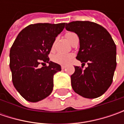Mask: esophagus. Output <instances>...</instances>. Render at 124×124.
I'll return each mask as SVG.
<instances>
[{"label":"esophagus","instance_id":"obj_1","mask_svg":"<svg viewBox=\"0 0 124 124\" xmlns=\"http://www.w3.org/2000/svg\"><path fill=\"white\" fill-rule=\"evenodd\" d=\"M65 68H66V66H65V65H62V66H61V69L62 70H64L65 69Z\"/></svg>","mask_w":124,"mask_h":124}]
</instances>
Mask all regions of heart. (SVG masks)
<instances>
[{"label": "heart", "instance_id": "obj_1", "mask_svg": "<svg viewBox=\"0 0 124 124\" xmlns=\"http://www.w3.org/2000/svg\"><path fill=\"white\" fill-rule=\"evenodd\" d=\"M65 38L72 44L74 42V40L77 38H78V36L74 32H68L65 34ZM52 47H53V46H52ZM72 58H73V54H72L58 53L52 56V61L57 64L65 65L69 64L72 59Z\"/></svg>", "mask_w": 124, "mask_h": 124}]
</instances>
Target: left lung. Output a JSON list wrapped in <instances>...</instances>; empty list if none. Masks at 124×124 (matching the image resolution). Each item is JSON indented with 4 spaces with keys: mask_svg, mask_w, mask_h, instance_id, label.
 I'll return each instance as SVG.
<instances>
[{
    "mask_svg": "<svg viewBox=\"0 0 124 124\" xmlns=\"http://www.w3.org/2000/svg\"><path fill=\"white\" fill-rule=\"evenodd\" d=\"M65 29L79 39L77 59L88 67L82 70L75 66L71 75L74 91L81 97L94 99L101 96L112 84L116 69L117 48L109 32L100 25L90 21L66 23Z\"/></svg>",
    "mask_w": 124,
    "mask_h": 124,
    "instance_id": "left-lung-1",
    "label": "left lung"
}]
</instances>
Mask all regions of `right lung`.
Listing matches in <instances>:
<instances>
[{"label":"right lung","instance_id":"obj_1","mask_svg":"<svg viewBox=\"0 0 124 124\" xmlns=\"http://www.w3.org/2000/svg\"><path fill=\"white\" fill-rule=\"evenodd\" d=\"M65 25H30L18 34L10 49L9 68L14 86L30 102L41 101L52 92L54 75L61 70V67L50 61L48 54ZM41 62L49 65L39 68Z\"/></svg>","mask_w":124,"mask_h":124}]
</instances>
